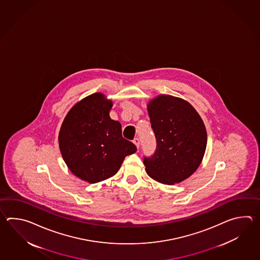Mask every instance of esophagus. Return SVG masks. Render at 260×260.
Here are the masks:
<instances>
[{"label": "esophagus", "mask_w": 260, "mask_h": 260, "mask_svg": "<svg viewBox=\"0 0 260 260\" xmlns=\"http://www.w3.org/2000/svg\"><path fill=\"white\" fill-rule=\"evenodd\" d=\"M133 142H134V144L137 146V147H139V144H140V140H139V138H134V140H133Z\"/></svg>", "instance_id": "esophagus-1"}]
</instances>
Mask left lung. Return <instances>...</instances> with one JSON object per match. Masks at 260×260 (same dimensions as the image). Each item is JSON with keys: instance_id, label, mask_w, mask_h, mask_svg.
<instances>
[{"instance_id": "obj_1", "label": "left lung", "mask_w": 260, "mask_h": 260, "mask_svg": "<svg viewBox=\"0 0 260 260\" xmlns=\"http://www.w3.org/2000/svg\"><path fill=\"white\" fill-rule=\"evenodd\" d=\"M156 138L154 153L144 156L149 177L173 185L190 177L205 155L207 135L198 112L185 100L161 94L148 105Z\"/></svg>"}]
</instances>
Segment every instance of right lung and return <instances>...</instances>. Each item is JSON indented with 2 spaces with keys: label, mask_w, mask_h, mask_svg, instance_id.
Here are the masks:
<instances>
[{
  "label": "right lung",
  "mask_w": 260,
  "mask_h": 260,
  "mask_svg": "<svg viewBox=\"0 0 260 260\" xmlns=\"http://www.w3.org/2000/svg\"><path fill=\"white\" fill-rule=\"evenodd\" d=\"M111 101L91 94L69 111L59 132V148L70 170L89 183L115 175L137 147L122 138V125L111 120Z\"/></svg>",
  "instance_id": "add662e5"
}]
</instances>
